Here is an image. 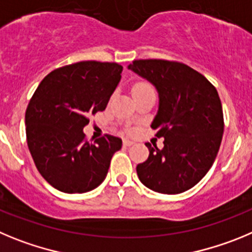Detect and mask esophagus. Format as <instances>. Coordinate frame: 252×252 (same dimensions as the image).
<instances>
[{
  "label": "esophagus",
  "mask_w": 252,
  "mask_h": 252,
  "mask_svg": "<svg viewBox=\"0 0 252 252\" xmlns=\"http://www.w3.org/2000/svg\"><path fill=\"white\" fill-rule=\"evenodd\" d=\"M133 143H134V142H133V140L124 139V140H123V146H124V147H130L131 144H133Z\"/></svg>",
  "instance_id": "34e87169"
}]
</instances>
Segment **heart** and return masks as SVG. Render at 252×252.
Here are the masks:
<instances>
[{
  "label": "heart",
  "mask_w": 252,
  "mask_h": 252,
  "mask_svg": "<svg viewBox=\"0 0 252 252\" xmlns=\"http://www.w3.org/2000/svg\"><path fill=\"white\" fill-rule=\"evenodd\" d=\"M147 89H153L152 85L147 81H138V83L134 84V87H133V90L131 92H140V90H147Z\"/></svg>",
  "instance_id": "1"
}]
</instances>
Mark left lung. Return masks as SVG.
I'll return each mask as SVG.
<instances>
[{
    "label": "left lung",
    "mask_w": 252,
    "mask_h": 252,
    "mask_svg": "<svg viewBox=\"0 0 252 252\" xmlns=\"http://www.w3.org/2000/svg\"><path fill=\"white\" fill-rule=\"evenodd\" d=\"M128 69L153 84L159 106L152 128L164 147L151 146L137 165L140 182L158 193L187 191L214 164L223 134V113L216 88L198 71L178 61L134 60Z\"/></svg>",
    "instance_id": "left-lung-1"
}]
</instances>
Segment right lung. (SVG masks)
Wrapping results in <instances>:
<instances>
[{
	"label": "right lung",
	"mask_w": 252,
	"mask_h": 252,
	"mask_svg": "<svg viewBox=\"0 0 252 252\" xmlns=\"http://www.w3.org/2000/svg\"><path fill=\"white\" fill-rule=\"evenodd\" d=\"M117 63L80 61L47 74L25 114L27 146L45 181L65 193H84L105 180L122 139L105 134L89 143V115L105 110L121 81Z\"/></svg>",
	"instance_id": "add662e5"
}]
</instances>
